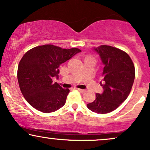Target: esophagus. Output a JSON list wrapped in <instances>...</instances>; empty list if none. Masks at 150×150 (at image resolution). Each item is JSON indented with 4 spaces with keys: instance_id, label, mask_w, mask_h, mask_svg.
Segmentation results:
<instances>
[{
    "instance_id": "1",
    "label": "esophagus",
    "mask_w": 150,
    "mask_h": 150,
    "mask_svg": "<svg viewBox=\"0 0 150 150\" xmlns=\"http://www.w3.org/2000/svg\"><path fill=\"white\" fill-rule=\"evenodd\" d=\"M77 89L78 91H80L81 93H83V92H85V89H80V88H77Z\"/></svg>"
}]
</instances>
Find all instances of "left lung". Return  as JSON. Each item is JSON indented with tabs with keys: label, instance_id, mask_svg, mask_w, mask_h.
<instances>
[{
	"label": "left lung",
	"instance_id": "8db88e82",
	"mask_svg": "<svg viewBox=\"0 0 150 150\" xmlns=\"http://www.w3.org/2000/svg\"><path fill=\"white\" fill-rule=\"evenodd\" d=\"M94 49L104 65V92L96 94L95 100L87 106L104 114L114 111L128 98L135 80V65L128 53L118 48L101 45Z\"/></svg>",
	"mask_w": 150,
	"mask_h": 150
}]
</instances>
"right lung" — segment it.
Instances as JSON below:
<instances>
[{"instance_id": "obj_1", "label": "right lung", "mask_w": 150, "mask_h": 150, "mask_svg": "<svg viewBox=\"0 0 150 150\" xmlns=\"http://www.w3.org/2000/svg\"><path fill=\"white\" fill-rule=\"evenodd\" d=\"M79 52L81 50L77 48L45 44L25 53L18 65V80L22 95L32 107L51 113L64 106L69 89L53 82V77H58L61 64Z\"/></svg>"}]
</instances>
